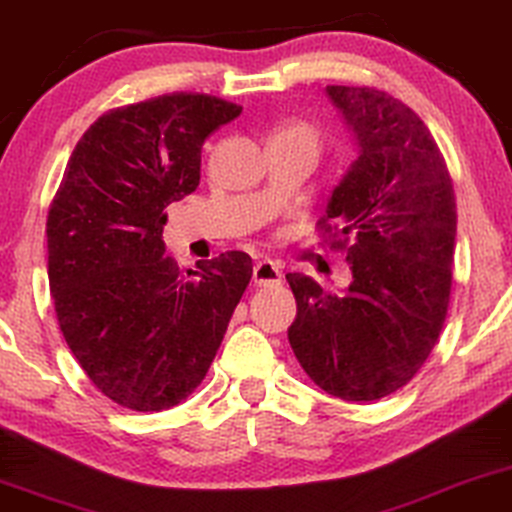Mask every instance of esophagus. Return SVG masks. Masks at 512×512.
I'll use <instances>...</instances> for the list:
<instances>
[{
  "mask_svg": "<svg viewBox=\"0 0 512 512\" xmlns=\"http://www.w3.org/2000/svg\"><path fill=\"white\" fill-rule=\"evenodd\" d=\"M281 281V269L276 262L260 260L252 267V283L260 285V288H274V285H281Z\"/></svg>",
  "mask_w": 512,
  "mask_h": 512,
  "instance_id": "esophagus-1",
  "label": "esophagus"
}]
</instances>
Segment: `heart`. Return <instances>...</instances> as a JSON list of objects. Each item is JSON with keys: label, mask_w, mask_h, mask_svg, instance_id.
Masks as SVG:
<instances>
[{"label": "heart", "mask_w": 512, "mask_h": 512, "mask_svg": "<svg viewBox=\"0 0 512 512\" xmlns=\"http://www.w3.org/2000/svg\"><path fill=\"white\" fill-rule=\"evenodd\" d=\"M276 135H295V138H304L309 140L311 145L318 147V140H320V133L318 128L309 124V121H295V124H288L285 128H281Z\"/></svg>", "instance_id": "obj_1"}]
</instances>
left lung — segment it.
<instances>
[{"label":"left lung","mask_w":512,"mask_h":512,"mask_svg":"<svg viewBox=\"0 0 512 512\" xmlns=\"http://www.w3.org/2000/svg\"><path fill=\"white\" fill-rule=\"evenodd\" d=\"M358 159L318 224L344 248L351 285L325 292L288 274L297 318L288 327L304 372L335 398L379 400L403 388L438 342L449 306L456 238L452 177L424 121L377 88L327 86Z\"/></svg>","instance_id":"obj_1"}]
</instances>
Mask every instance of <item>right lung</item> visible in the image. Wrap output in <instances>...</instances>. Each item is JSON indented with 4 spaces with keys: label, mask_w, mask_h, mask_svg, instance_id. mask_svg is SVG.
I'll return each instance as SVG.
<instances>
[{
    "label": "right lung",
    "mask_w": 512,
    "mask_h": 512,
    "mask_svg": "<svg viewBox=\"0 0 512 512\" xmlns=\"http://www.w3.org/2000/svg\"><path fill=\"white\" fill-rule=\"evenodd\" d=\"M243 107L168 93L102 114L74 147L51 203L49 281L74 358L109 400L161 412L206 377L252 276L241 250L180 269L170 203L199 187L201 147Z\"/></svg>",
    "instance_id": "right-lung-1"
}]
</instances>
